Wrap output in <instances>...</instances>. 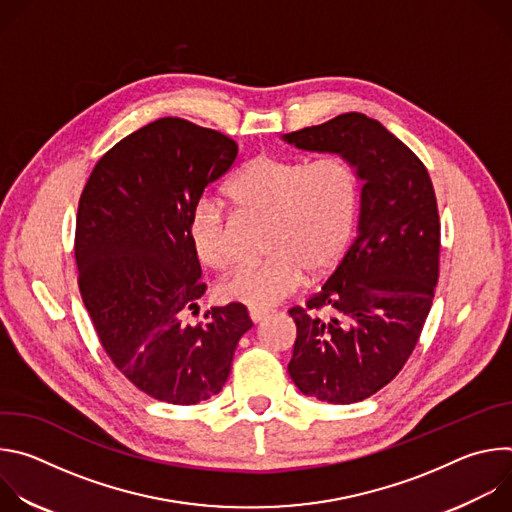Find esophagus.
Wrapping results in <instances>:
<instances>
[{
    "mask_svg": "<svg viewBox=\"0 0 512 512\" xmlns=\"http://www.w3.org/2000/svg\"><path fill=\"white\" fill-rule=\"evenodd\" d=\"M249 318L255 322V324H259V322H263L265 318H269V312L267 310H249Z\"/></svg>",
    "mask_w": 512,
    "mask_h": 512,
    "instance_id": "34e87169",
    "label": "esophagus"
}]
</instances>
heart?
<instances>
[{"label": "heart", "instance_id": "obj_1", "mask_svg": "<svg viewBox=\"0 0 512 512\" xmlns=\"http://www.w3.org/2000/svg\"><path fill=\"white\" fill-rule=\"evenodd\" d=\"M227 198L247 214L265 218L259 265L239 267L216 287L225 302L267 310L304 283L336 269L354 237L360 180L342 156L316 162L261 154L245 162L225 186ZM196 259L210 269L233 263L227 216L216 200H198L186 223Z\"/></svg>", "mask_w": 512, "mask_h": 512}]
</instances>
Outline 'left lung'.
Returning a JSON list of instances; mask_svg holds the SVG:
<instances>
[{"label": "left lung", "instance_id": "1", "mask_svg": "<svg viewBox=\"0 0 512 512\" xmlns=\"http://www.w3.org/2000/svg\"><path fill=\"white\" fill-rule=\"evenodd\" d=\"M283 139L346 158L362 180L354 243L308 308L289 310L298 338L287 364L304 395L356 403L397 377L429 314L440 273L433 184L407 145L362 113H344Z\"/></svg>", "mask_w": 512, "mask_h": 512}]
</instances>
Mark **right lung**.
Instances as JSON below:
<instances>
[{
    "label": "right lung",
    "mask_w": 512,
    "mask_h": 512,
    "mask_svg": "<svg viewBox=\"0 0 512 512\" xmlns=\"http://www.w3.org/2000/svg\"><path fill=\"white\" fill-rule=\"evenodd\" d=\"M237 152L221 131L164 117L113 145L79 200L75 257L85 308L115 367L158 401L214 397L253 326L243 304L210 308L204 324L182 320L206 291L188 214Z\"/></svg>",
    "instance_id": "1"
}]
</instances>
